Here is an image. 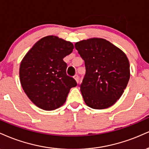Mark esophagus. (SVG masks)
Segmentation results:
<instances>
[{
  "label": "esophagus",
  "instance_id": "34e87169",
  "mask_svg": "<svg viewBox=\"0 0 149 149\" xmlns=\"http://www.w3.org/2000/svg\"><path fill=\"white\" fill-rule=\"evenodd\" d=\"M74 79L76 80L77 83H78V82H79V76H78V74H75L74 76Z\"/></svg>",
  "mask_w": 149,
  "mask_h": 149
}]
</instances>
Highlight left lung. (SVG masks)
<instances>
[{
	"mask_svg": "<svg viewBox=\"0 0 149 149\" xmlns=\"http://www.w3.org/2000/svg\"><path fill=\"white\" fill-rule=\"evenodd\" d=\"M84 61L86 74L79 86L86 105L95 109L112 106L120 98L130 79V63L120 49L102 38L74 45Z\"/></svg>",
	"mask_w": 149,
	"mask_h": 149,
	"instance_id": "left-lung-1",
	"label": "left lung"
}]
</instances>
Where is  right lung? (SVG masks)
Returning <instances> with one entry per match:
<instances>
[{
    "label": "right lung",
    "instance_id": "right-lung-1",
    "mask_svg": "<svg viewBox=\"0 0 149 149\" xmlns=\"http://www.w3.org/2000/svg\"><path fill=\"white\" fill-rule=\"evenodd\" d=\"M70 42L50 36L42 38L26 54L21 63L19 77L29 99L44 110L60 107L70 90L77 85L66 74V56L72 52Z\"/></svg>",
    "mask_w": 149,
    "mask_h": 149
}]
</instances>
